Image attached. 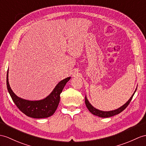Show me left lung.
I'll return each instance as SVG.
<instances>
[{
	"label": "left lung",
	"instance_id": "left-lung-1",
	"mask_svg": "<svg viewBox=\"0 0 146 146\" xmlns=\"http://www.w3.org/2000/svg\"><path fill=\"white\" fill-rule=\"evenodd\" d=\"M136 90H137V88H136V90H135V92H134V94L132 95V96H131V97L129 98V100L127 101L125 104L123 105L122 106H121V107H119V108L116 109L115 110H112V111H101V110H99L97 108H94V106L90 104L89 102H88V100H87V98L86 97V96H85V105H86V106L88 108V110H89L90 112H91L93 115H94L95 116H98L99 117H101V118H108V117L115 116L116 115L119 114V113H120L121 112H122L123 110L125 109L129 104V103L131 101V100H132V98H133Z\"/></svg>",
	"mask_w": 146,
	"mask_h": 146
}]
</instances>
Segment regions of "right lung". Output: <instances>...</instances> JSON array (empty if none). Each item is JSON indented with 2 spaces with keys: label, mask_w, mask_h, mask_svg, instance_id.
Listing matches in <instances>:
<instances>
[{
  "label": "right lung",
  "mask_w": 146,
  "mask_h": 146,
  "mask_svg": "<svg viewBox=\"0 0 146 146\" xmlns=\"http://www.w3.org/2000/svg\"><path fill=\"white\" fill-rule=\"evenodd\" d=\"M9 69L7 74V87L12 100L21 111L33 118H48L54 114L60 101V94L70 77L60 81L47 97L40 100L31 101L20 98L13 93L9 82Z\"/></svg>",
  "instance_id": "right-lung-1"
}]
</instances>
